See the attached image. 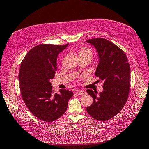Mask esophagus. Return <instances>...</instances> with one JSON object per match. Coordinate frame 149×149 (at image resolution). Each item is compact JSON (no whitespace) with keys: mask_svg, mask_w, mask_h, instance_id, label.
<instances>
[{"mask_svg":"<svg viewBox=\"0 0 149 149\" xmlns=\"http://www.w3.org/2000/svg\"><path fill=\"white\" fill-rule=\"evenodd\" d=\"M76 93L78 94V95H84V94H86V91H84V90H77L76 91Z\"/></svg>","mask_w":149,"mask_h":149,"instance_id":"esophagus-1","label":"esophagus"}]
</instances>
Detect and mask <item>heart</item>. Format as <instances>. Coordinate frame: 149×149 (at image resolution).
<instances>
[{"mask_svg": "<svg viewBox=\"0 0 149 149\" xmlns=\"http://www.w3.org/2000/svg\"><path fill=\"white\" fill-rule=\"evenodd\" d=\"M84 54H88V55L92 56V52L91 51V49L88 48H82L81 49V50L79 53V55H84Z\"/></svg>", "mask_w": 149, "mask_h": 149, "instance_id": "b5f03b06", "label": "heart"}]
</instances>
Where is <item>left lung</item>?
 <instances>
[{"instance_id": "obj_1", "label": "left lung", "mask_w": 149, "mask_h": 149, "mask_svg": "<svg viewBox=\"0 0 149 149\" xmlns=\"http://www.w3.org/2000/svg\"><path fill=\"white\" fill-rule=\"evenodd\" d=\"M95 47L99 63L95 74L103 81V91L91 89L87 93L93 103L86 107L94 119L106 121L113 118L123 109L127 100L130 89V68L125 53L116 45L106 39L96 38L86 40Z\"/></svg>"}]
</instances>
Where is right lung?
<instances>
[{
    "mask_svg": "<svg viewBox=\"0 0 149 149\" xmlns=\"http://www.w3.org/2000/svg\"><path fill=\"white\" fill-rule=\"evenodd\" d=\"M68 44H40L31 48L22 60L19 74L21 95L36 118L52 122L65 114L73 92L60 89L54 93L49 80L55 77L59 53Z\"/></svg>",
    "mask_w": 149,
    "mask_h": 149,
    "instance_id": "1",
    "label": "right lung"
}]
</instances>
